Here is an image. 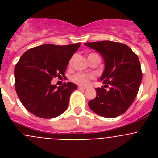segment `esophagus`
<instances>
[{"label":"esophagus","instance_id":"obj_1","mask_svg":"<svg viewBox=\"0 0 158 158\" xmlns=\"http://www.w3.org/2000/svg\"><path fill=\"white\" fill-rule=\"evenodd\" d=\"M78 89H80V90H85V89H87V87H83V86H78Z\"/></svg>","mask_w":158,"mask_h":158}]
</instances>
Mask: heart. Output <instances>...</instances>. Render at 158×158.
Masks as SVG:
<instances>
[{"label":"heart","mask_w":158,"mask_h":158,"mask_svg":"<svg viewBox=\"0 0 158 158\" xmlns=\"http://www.w3.org/2000/svg\"><path fill=\"white\" fill-rule=\"evenodd\" d=\"M93 54H90L89 55ZM73 59L71 58L69 62V65H71L72 64ZM94 78V76L92 74H87V73H77L76 74H74L73 76H72L71 77V80L73 81L75 83L78 84V85H87L89 83V81Z\"/></svg>","instance_id":"1"}]
</instances>
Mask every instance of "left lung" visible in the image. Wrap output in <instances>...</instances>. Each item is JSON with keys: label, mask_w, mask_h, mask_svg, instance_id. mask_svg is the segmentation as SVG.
I'll use <instances>...</instances> for the list:
<instances>
[{"label": "left lung", "mask_w": 158, "mask_h": 158, "mask_svg": "<svg viewBox=\"0 0 158 158\" xmlns=\"http://www.w3.org/2000/svg\"><path fill=\"white\" fill-rule=\"evenodd\" d=\"M85 45L100 53L105 64L100 78L104 85L96 88V96L89 101V107L106 118L122 115L132 104L140 87L142 73L139 58L123 43L100 41ZM107 87L110 89H106Z\"/></svg>", "instance_id": "left-lung-1"}]
</instances>
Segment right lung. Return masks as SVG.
Returning a JSON list of instances; mask_svg holds the SVG:
<instances>
[{"label": "right lung", "instance_id": "right-lung-1", "mask_svg": "<svg viewBox=\"0 0 158 158\" xmlns=\"http://www.w3.org/2000/svg\"><path fill=\"white\" fill-rule=\"evenodd\" d=\"M81 44H44L20 57L14 69L15 89L29 112L40 118H52L67 109L71 93L77 86L68 82L57 87L51 85V80L65 76L69 59Z\"/></svg>", "mask_w": 158, "mask_h": 158}]
</instances>
